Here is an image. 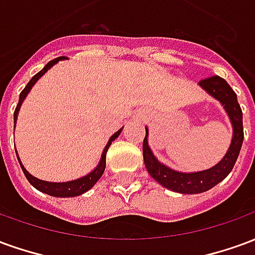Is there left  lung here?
<instances>
[{"instance_id":"obj_1","label":"left lung","mask_w":255,"mask_h":255,"mask_svg":"<svg viewBox=\"0 0 255 255\" xmlns=\"http://www.w3.org/2000/svg\"><path fill=\"white\" fill-rule=\"evenodd\" d=\"M199 86L224 105L225 111L228 113L231 123H232L234 136H232L230 149L224 155V158L220 161L217 165H214L213 168L206 169V171L182 173V172L173 171L171 168L162 165L153 155L149 143H147V128H146L143 147H142L144 165H146V169L150 173V176L155 179L161 186L169 188L172 191L180 192V194L205 192L214 187L216 184H219L221 180H224L235 165L242 143H243V116H242L241 105L238 102L235 91L231 89V86L224 79L220 78L217 75L202 79L199 82Z\"/></svg>"}]
</instances>
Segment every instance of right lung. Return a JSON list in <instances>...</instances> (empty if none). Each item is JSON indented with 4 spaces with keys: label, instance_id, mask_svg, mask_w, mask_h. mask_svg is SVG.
Here are the masks:
<instances>
[{
    "label": "right lung",
    "instance_id": "1",
    "mask_svg": "<svg viewBox=\"0 0 255 255\" xmlns=\"http://www.w3.org/2000/svg\"><path fill=\"white\" fill-rule=\"evenodd\" d=\"M64 58L65 57H57V58H54V60H52V61H49V63H47L45 67H43V69H41V71L36 73V75H34V76H32V79H31L30 82L27 83V86L24 87V90L20 93L19 104H17L16 109H14V115H13L14 124H16V119H17V113H19V109H20V106H21V102L24 101L25 95L28 94V91L31 90V87L35 84L36 80L41 78L42 75L46 72L49 68H52L54 64L58 63L60 60H64ZM122 129L123 128H120L117 132H115L111 136L109 142H108V144L105 146V149H104V153H102V157H101L100 164H98V166L95 168L94 171L90 172L89 175L80 177V179L72 180V182L52 183V182H45V180H39V179H36V177H34L32 175H30L28 172L25 171L23 164L20 162L19 157H17V160H19L20 166H21V169H23V172H24L27 180H28V182H30L31 184H32V186L36 188V190L45 192V194H49V195H52V197H60V198L76 197V195H80V194H83V192H86L87 190H90V188L94 186L95 183L98 182V179L102 176V173H104V171H105V166H106V151H108V149H109V146L112 144V142H113V140H115V139H116L117 136L120 135ZM16 154H17V153H16Z\"/></svg>",
    "mask_w": 255,
    "mask_h": 255
}]
</instances>
